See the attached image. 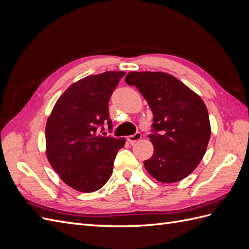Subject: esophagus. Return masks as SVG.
I'll return each instance as SVG.
<instances>
[{
  "label": "esophagus",
  "mask_w": 249,
  "mask_h": 249,
  "mask_svg": "<svg viewBox=\"0 0 249 249\" xmlns=\"http://www.w3.org/2000/svg\"><path fill=\"white\" fill-rule=\"evenodd\" d=\"M142 138V135H141V132H136L135 135H131V136H128L127 137V141H128L129 143H135V142H137V141H139L140 140V139Z\"/></svg>",
  "instance_id": "1"
}]
</instances>
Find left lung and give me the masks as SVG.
<instances>
[{
	"label": "left lung",
	"mask_w": 249,
	"mask_h": 249,
	"mask_svg": "<svg viewBox=\"0 0 249 249\" xmlns=\"http://www.w3.org/2000/svg\"><path fill=\"white\" fill-rule=\"evenodd\" d=\"M125 82L136 86L154 114L149 139L154 154L144 161L158 181L171 183L189 176L203 159L211 127L203 100L171 74L130 72Z\"/></svg>",
	"instance_id": "1"
}]
</instances>
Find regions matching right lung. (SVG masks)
<instances>
[{"label": "right lung", "mask_w": 249, "mask_h": 249, "mask_svg": "<svg viewBox=\"0 0 249 249\" xmlns=\"http://www.w3.org/2000/svg\"><path fill=\"white\" fill-rule=\"evenodd\" d=\"M122 71H107L78 80L56 102L45 126L46 156L61 180L79 192L100 190L110 178L124 138L101 136L112 130L108 103Z\"/></svg>", "instance_id": "add662e5"}]
</instances>
